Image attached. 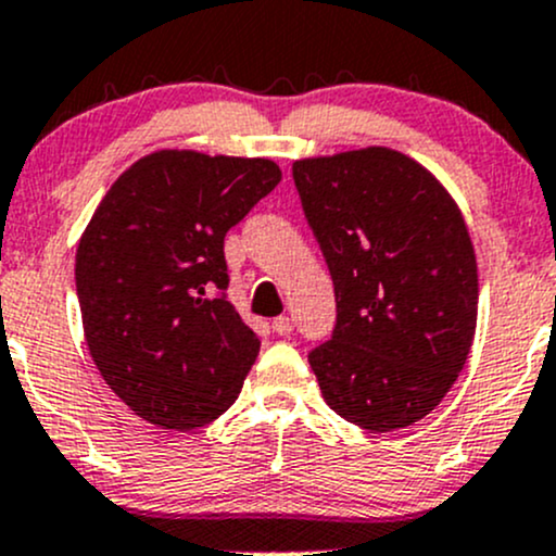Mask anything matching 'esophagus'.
I'll use <instances>...</instances> for the list:
<instances>
[{
	"label": "esophagus",
	"instance_id": "34e87169",
	"mask_svg": "<svg viewBox=\"0 0 556 556\" xmlns=\"http://www.w3.org/2000/svg\"><path fill=\"white\" fill-rule=\"evenodd\" d=\"M273 331H276L278 337H289V333H291V318H289V315H278V318L273 320Z\"/></svg>",
	"mask_w": 556,
	"mask_h": 556
}]
</instances>
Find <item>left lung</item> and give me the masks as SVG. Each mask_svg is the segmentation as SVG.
Here are the masks:
<instances>
[{
    "mask_svg": "<svg viewBox=\"0 0 556 556\" xmlns=\"http://www.w3.org/2000/svg\"><path fill=\"white\" fill-rule=\"evenodd\" d=\"M337 294V326L309 352L328 408L368 432L440 405L477 328V260L443 182L405 153L361 148L291 166Z\"/></svg>",
    "mask_w": 556,
    "mask_h": 556,
    "instance_id": "obj_1",
    "label": "left lung"
}]
</instances>
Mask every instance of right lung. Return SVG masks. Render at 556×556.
<instances>
[{
  "mask_svg": "<svg viewBox=\"0 0 556 556\" xmlns=\"http://www.w3.org/2000/svg\"><path fill=\"white\" fill-rule=\"evenodd\" d=\"M280 182L270 159L153 151L111 185L76 249L89 355L140 419L190 432L236 403L260 339L225 300V232Z\"/></svg>",
  "mask_w": 556,
  "mask_h": 556,
  "instance_id": "right-lung-1",
  "label": "right lung"
}]
</instances>
